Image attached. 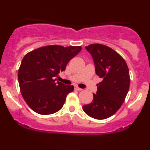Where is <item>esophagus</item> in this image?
Returning <instances> with one entry per match:
<instances>
[{
	"label": "esophagus",
	"mask_w": 150,
	"mask_h": 150,
	"mask_svg": "<svg viewBox=\"0 0 150 150\" xmlns=\"http://www.w3.org/2000/svg\"><path fill=\"white\" fill-rule=\"evenodd\" d=\"M75 89H76V90H77V91H82V89H81V88H80V87H77V86L75 87Z\"/></svg>",
	"instance_id": "1"
}]
</instances>
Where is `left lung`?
Segmentation results:
<instances>
[{"label":"left lung","mask_w":150,"mask_h":150,"mask_svg":"<svg viewBox=\"0 0 150 150\" xmlns=\"http://www.w3.org/2000/svg\"><path fill=\"white\" fill-rule=\"evenodd\" d=\"M92 56L95 73L102 81L97 85L91 104L84 105L86 114L98 120L113 116L124 102L130 87V75L126 63L114 50L102 44L85 47Z\"/></svg>","instance_id":"8db88e82"}]
</instances>
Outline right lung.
<instances>
[{
  "instance_id": "1",
  "label": "right lung",
  "mask_w": 150,
  "mask_h": 150,
  "mask_svg": "<svg viewBox=\"0 0 150 150\" xmlns=\"http://www.w3.org/2000/svg\"><path fill=\"white\" fill-rule=\"evenodd\" d=\"M82 49L81 46L63 47L51 45L25 55L18 70V82L22 97L36 113L49 115L59 111L73 85L56 82L68 63Z\"/></svg>"
}]
</instances>
